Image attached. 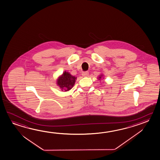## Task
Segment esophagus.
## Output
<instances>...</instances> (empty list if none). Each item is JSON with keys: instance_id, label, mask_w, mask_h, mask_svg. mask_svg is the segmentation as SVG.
<instances>
[{"instance_id": "34e87169", "label": "esophagus", "mask_w": 160, "mask_h": 160, "mask_svg": "<svg viewBox=\"0 0 160 160\" xmlns=\"http://www.w3.org/2000/svg\"><path fill=\"white\" fill-rule=\"evenodd\" d=\"M82 75L83 77H88V72H84L82 73Z\"/></svg>"}]
</instances>
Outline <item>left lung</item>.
<instances>
[{"label":"left lung","mask_w":160,"mask_h":160,"mask_svg":"<svg viewBox=\"0 0 160 160\" xmlns=\"http://www.w3.org/2000/svg\"><path fill=\"white\" fill-rule=\"evenodd\" d=\"M104 78V75L103 74H100V75H99V77H98V79H99V80H101L102 79Z\"/></svg>","instance_id":"obj_1"}]
</instances>
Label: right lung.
Here are the masks:
<instances>
[{
	"instance_id": "obj_1",
	"label": "right lung",
	"mask_w": 160,
	"mask_h": 160,
	"mask_svg": "<svg viewBox=\"0 0 160 160\" xmlns=\"http://www.w3.org/2000/svg\"><path fill=\"white\" fill-rule=\"evenodd\" d=\"M76 79L77 77L65 71L57 79V85L59 86L61 91L66 92L72 88L75 84Z\"/></svg>"
}]
</instances>
